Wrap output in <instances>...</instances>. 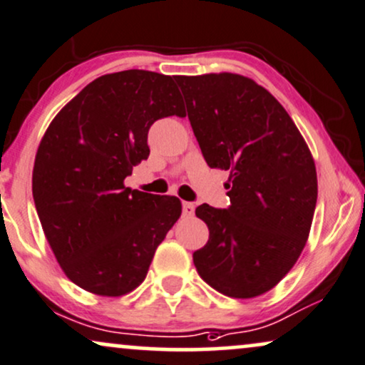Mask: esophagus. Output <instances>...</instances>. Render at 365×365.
Returning a JSON list of instances; mask_svg holds the SVG:
<instances>
[{
  "mask_svg": "<svg viewBox=\"0 0 365 365\" xmlns=\"http://www.w3.org/2000/svg\"><path fill=\"white\" fill-rule=\"evenodd\" d=\"M182 215L184 216H192L194 215V205H192V202H187V201L182 202Z\"/></svg>",
  "mask_w": 365,
  "mask_h": 365,
  "instance_id": "34e87169",
  "label": "esophagus"
}]
</instances>
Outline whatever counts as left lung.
Segmentation results:
<instances>
[{
	"instance_id": "obj_1",
	"label": "left lung",
	"mask_w": 365,
	"mask_h": 365,
	"mask_svg": "<svg viewBox=\"0 0 365 365\" xmlns=\"http://www.w3.org/2000/svg\"><path fill=\"white\" fill-rule=\"evenodd\" d=\"M176 82L207 165L230 171V206L196 207L210 240L192 262L223 295L258 297L290 272L309 238L314 159L282 103L252 78L207 73Z\"/></svg>"
}]
</instances>
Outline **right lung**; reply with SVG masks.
<instances>
[{
	"mask_svg": "<svg viewBox=\"0 0 365 365\" xmlns=\"http://www.w3.org/2000/svg\"><path fill=\"white\" fill-rule=\"evenodd\" d=\"M186 115L173 77L108 73L58 112L38 148L33 200L65 275L83 290L125 295L148 275L155 250L181 216V201L124 186L149 158L155 120Z\"/></svg>",
	"mask_w": 365,
	"mask_h": 365,
	"instance_id": "obj_1",
	"label": "right lung"
}]
</instances>
